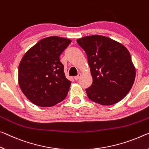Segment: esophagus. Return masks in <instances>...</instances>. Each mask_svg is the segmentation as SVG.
<instances>
[{"label":"esophagus","mask_w":149,"mask_h":149,"mask_svg":"<svg viewBox=\"0 0 149 149\" xmlns=\"http://www.w3.org/2000/svg\"><path fill=\"white\" fill-rule=\"evenodd\" d=\"M81 74H80V73H79V74L77 75V76H75V77H74V79L75 80H76V81H77V80H79V78L81 77Z\"/></svg>","instance_id":"34e87169"}]
</instances>
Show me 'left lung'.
<instances>
[{
  "label": "left lung",
  "instance_id": "obj_1",
  "mask_svg": "<svg viewBox=\"0 0 149 149\" xmlns=\"http://www.w3.org/2000/svg\"><path fill=\"white\" fill-rule=\"evenodd\" d=\"M85 51L93 77L86 88L89 99L102 105H112L124 98L135 79V68L127 48L101 35L77 40Z\"/></svg>",
  "mask_w": 149,
  "mask_h": 149
}]
</instances>
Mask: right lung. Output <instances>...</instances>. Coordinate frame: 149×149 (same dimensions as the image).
Listing matches in <instances>:
<instances>
[{"label":"right lung","mask_w":149,"mask_h":149,"mask_svg":"<svg viewBox=\"0 0 149 149\" xmlns=\"http://www.w3.org/2000/svg\"><path fill=\"white\" fill-rule=\"evenodd\" d=\"M71 40L53 36L43 38L24 54L19 67V83L37 106L52 107L65 99L71 81L64 72L60 56Z\"/></svg>","instance_id":"obj_1"}]
</instances>
